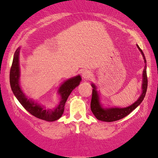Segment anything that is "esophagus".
<instances>
[{
  "label": "esophagus",
  "instance_id": "1",
  "mask_svg": "<svg viewBox=\"0 0 158 158\" xmlns=\"http://www.w3.org/2000/svg\"><path fill=\"white\" fill-rule=\"evenodd\" d=\"M81 75H82V77L84 80H87L89 78H90L91 77V73L89 71H87V70H84L82 73H81Z\"/></svg>",
  "mask_w": 158,
  "mask_h": 158
}]
</instances>
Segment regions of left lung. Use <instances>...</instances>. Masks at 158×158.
<instances>
[{"label":"left lung","instance_id":"obj_1","mask_svg":"<svg viewBox=\"0 0 158 158\" xmlns=\"http://www.w3.org/2000/svg\"><path fill=\"white\" fill-rule=\"evenodd\" d=\"M137 48L141 53L144 60V69L142 74V84H141V94L137 101L126 107H104L103 104L101 102V98L98 88L95 84L92 83L91 85L93 87L92 98L91 102V110L95 118L98 120L102 121H106V122H111V121H115L125 118V116L129 115L130 113L135 110L136 107H138L141 103L143 100L145 94H146L148 88V77H147V64L146 60L144 56L142 50L141 49L138 44H136Z\"/></svg>","mask_w":158,"mask_h":158}]
</instances>
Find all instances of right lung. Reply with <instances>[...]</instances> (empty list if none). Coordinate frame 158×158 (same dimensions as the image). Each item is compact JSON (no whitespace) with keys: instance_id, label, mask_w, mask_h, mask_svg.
<instances>
[{"instance_id":"right-lung-1","label":"right lung","mask_w":158,"mask_h":158,"mask_svg":"<svg viewBox=\"0 0 158 158\" xmlns=\"http://www.w3.org/2000/svg\"><path fill=\"white\" fill-rule=\"evenodd\" d=\"M20 50L21 47H19L15 52L10 71V84L13 94L23 107L36 118L47 121H54L59 119L63 114L67 98L73 90L80 84L81 77L78 75L64 81L59 86L57 91L60 96L59 104L54 108H46L43 105L35 102L33 99L28 98L22 89L20 84Z\"/></svg>"}]
</instances>
